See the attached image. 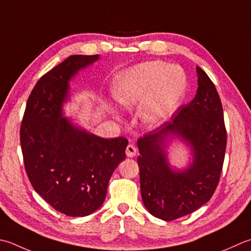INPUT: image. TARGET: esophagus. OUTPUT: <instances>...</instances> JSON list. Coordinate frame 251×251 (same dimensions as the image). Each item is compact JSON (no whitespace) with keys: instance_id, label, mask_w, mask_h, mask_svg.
<instances>
[{"instance_id":"obj_1","label":"esophagus","mask_w":251,"mask_h":251,"mask_svg":"<svg viewBox=\"0 0 251 251\" xmlns=\"http://www.w3.org/2000/svg\"><path fill=\"white\" fill-rule=\"evenodd\" d=\"M137 153V148L136 147L132 145V144H129L128 146H127L126 148V155L128 156V158H132V156H135Z\"/></svg>"}]
</instances>
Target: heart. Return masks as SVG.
<instances>
[{"label": "heart", "instance_id": "b5f03b06", "mask_svg": "<svg viewBox=\"0 0 251 251\" xmlns=\"http://www.w3.org/2000/svg\"><path fill=\"white\" fill-rule=\"evenodd\" d=\"M187 76L178 65L161 61L139 63L116 76L113 95L120 104L134 109L140 103V119L155 127L168 121L183 102ZM113 114L117 112L110 106Z\"/></svg>", "mask_w": 251, "mask_h": 251}]
</instances>
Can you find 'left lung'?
<instances>
[{
    "instance_id": "1",
    "label": "left lung",
    "mask_w": 251,
    "mask_h": 251,
    "mask_svg": "<svg viewBox=\"0 0 251 251\" xmlns=\"http://www.w3.org/2000/svg\"><path fill=\"white\" fill-rule=\"evenodd\" d=\"M198 89L170 122L137 140L141 198L153 217L173 221L193 213L212 197L222 172L226 129L214 83L196 67ZM177 136L190 147L193 161L186 169H172L166 148Z\"/></svg>"
}]
</instances>
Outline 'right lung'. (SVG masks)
Segmentation results:
<instances>
[{
  "mask_svg": "<svg viewBox=\"0 0 251 251\" xmlns=\"http://www.w3.org/2000/svg\"><path fill=\"white\" fill-rule=\"evenodd\" d=\"M99 55H72L38 80L21 126L25 170L33 189L68 217H86L104 202L128 140L104 139L64 117L70 81Z\"/></svg>",
  "mask_w": 251,
  "mask_h": 251,
  "instance_id": "add662e5",
  "label": "right lung"
}]
</instances>
